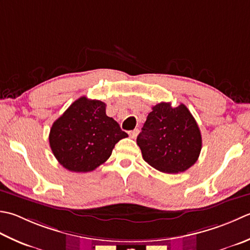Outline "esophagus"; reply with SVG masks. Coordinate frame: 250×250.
<instances>
[{
    "mask_svg": "<svg viewBox=\"0 0 250 250\" xmlns=\"http://www.w3.org/2000/svg\"><path fill=\"white\" fill-rule=\"evenodd\" d=\"M138 134H139V129H134L132 131H129V135L131 136L132 139H135L136 136H138Z\"/></svg>",
    "mask_w": 250,
    "mask_h": 250,
    "instance_id": "esophagus-1",
    "label": "esophagus"
}]
</instances>
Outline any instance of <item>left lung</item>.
Returning <instances> with one entry per match:
<instances>
[{
	"instance_id": "8db88e82",
	"label": "left lung",
	"mask_w": 250,
	"mask_h": 250,
	"mask_svg": "<svg viewBox=\"0 0 250 250\" xmlns=\"http://www.w3.org/2000/svg\"><path fill=\"white\" fill-rule=\"evenodd\" d=\"M136 142L146 163L164 173L184 172L202 150L198 125L184 104L163 102L151 107Z\"/></svg>"
}]
</instances>
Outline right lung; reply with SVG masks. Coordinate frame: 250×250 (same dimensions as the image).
I'll return each instance as SVG.
<instances>
[{
    "instance_id": "add662e5",
    "label": "right lung",
    "mask_w": 250,
    "mask_h": 250,
    "mask_svg": "<svg viewBox=\"0 0 250 250\" xmlns=\"http://www.w3.org/2000/svg\"><path fill=\"white\" fill-rule=\"evenodd\" d=\"M126 136L118 122L106 115L105 103L82 96L54 122L48 141L63 168L90 172L104 164L116 143Z\"/></svg>"
}]
</instances>
